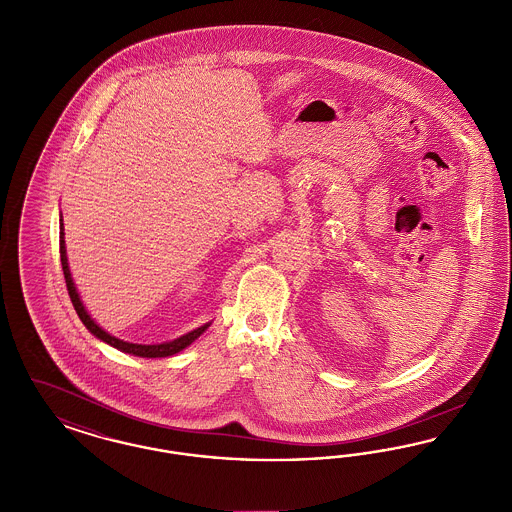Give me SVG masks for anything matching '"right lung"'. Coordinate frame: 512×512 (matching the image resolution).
<instances>
[{
  "instance_id": "add662e5",
  "label": "right lung",
  "mask_w": 512,
  "mask_h": 512,
  "mask_svg": "<svg viewBox=\"0 0 512 512\" xmlns=\"http://www.w3.org/2000/svg\"><path fill=\"white\" fill-rule=\"evenodd\" d=\"M65 234H63V224H61V236H59V253H61V265H63V274H65V282H67V290H69V295H71V301H73L74 311L78 313V317L80 320L84 322V326L99 338V340L105 341V343H109V345H113V347H117L119 351H124V353H130V355H138V357H147V359H155V357H169V355H174V353H178V351H182L184 347H188L192 341L197 340L207 328H209V324H203V326H199V328H195L194 332H188V334H184V336H180V338H176L174 341H167V343H159V345H140V343H128V341L119 340V338H115V336H111V334H107L105 330H101L98 324L90 318V315L86 313V309H84V305H82V301H80V297H78V293H76V288H74L73 278H71V270H69V263H67V249H65V238H63Z\"/></svg>"
}]
</instances>
